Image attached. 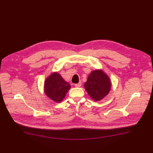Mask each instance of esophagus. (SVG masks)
<instances>
[{
    "label": "esophagus",
    "instance_id": "obj_1",
    "mask_svg": "<svg viewBox=\"0 0 153 153\" xmlns=\"http://www.w3.org/2000/svg\"><path fill=\"white\" fill-rule=\"evenodd\" d=\"M82 82H79L78 83H77V84H75V87H80L81 86H82Z\"/></svg>",
    "mask_w": 153,
    "mask_h": 153
}]
</instances>
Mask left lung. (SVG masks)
<instances>
[{
  "mask_svg": "<svg viewBox=\"0 0 153 153\" xmlns=\"http://www.w3.org/2000/svg\"><path fill=\"white\" fill-rule=\"evenodd\" d=\"M112 82L109 76L102 69L91 71L84 87L89 97L95 101H100L109 94Z\"/></svg>",
  "mask_w": 153,
  "mask_h": 153,
  "instance_id": "obj_1",
  "label": "left lung"
}]
</instances>
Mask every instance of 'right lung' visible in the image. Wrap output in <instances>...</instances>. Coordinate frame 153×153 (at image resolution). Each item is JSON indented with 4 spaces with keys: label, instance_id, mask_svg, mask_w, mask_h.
<instances>
[{
    "label": "right lung",
    "instance_id": "obj_1",
    "mask_svg": "<svg viewBox=\"0 0 153 153\" xmlns=\"http://www.w3.org/2000/svg\"><path fill=\"white\" fill-rule=\"evenodd\" d=\"M71 88L70 83L65 81L57 71L51 73L44 82V93L54 102H61Z\"/></svg>",
    "mask_w": 153,
    "mask_h": 153
}]
</instances>
